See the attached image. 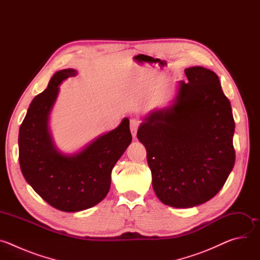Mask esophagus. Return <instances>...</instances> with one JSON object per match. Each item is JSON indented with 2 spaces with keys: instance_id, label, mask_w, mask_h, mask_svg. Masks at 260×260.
I'll list each match as a JSON object with an SVG mask.
<instances>
[{
  "instance_id": "34e87169",
  "label": "esophagus",
  "mask_w": 260,
  "mask_h": 260,
  "mask_svg": "<svg viewBox=\"0 0 260 260\" xmlns=\"http://www.w3.org/2000/svg\"><path fill=\"white\" fill-rule=\"evenodd\" d=\"M140 125H141V121H140L139 119H136V118L131 119L129 128H131V132H132L133 137H136V136H137V132H138Z\"/></svg>"
}]
</instances>
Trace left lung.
Instances as JSON below:
<instances>
[{
	"instance_id": "left-lung-1",
	"label": "left lung",
	"mask_w": 260,
	"mask_h": 260,
	"mask_svg": "<svg viewBox=\"0 0 260 260\" xmlns=\"http://www.w3.org/2000/svg\"><path fill=\"white\" fill-rule=\"evenodd\" d=\"M172 107L150 113L137 137L146 147L152 186L165 205L191 208L215 197L231 174L236 151L230 100L216 74L185 70Z\"/></svg>"
}]
</instances>
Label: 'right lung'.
Instances as JSON below:
<instances>
[{
	"label": "right lung",
	"instance_id": "add662e5",
	"mask_svg": "<svg viewBox=\"0 0 260 260\" xmlns=\"http://www.w3.org/2000/svg\"><path fill=\"white\" fill-rule=\"evenodd\" d=\"M76 71L56 72L30 103L18 136L19 165L26 182L45 202L63 212L91 208L109 192L111 172L132 142L129 120L98 138L81 152L61 154L52 143L48 116L58 85Z\"/></svg>",
	"mask_w": 260,
	"mask_h": 260
}]
</instances>
